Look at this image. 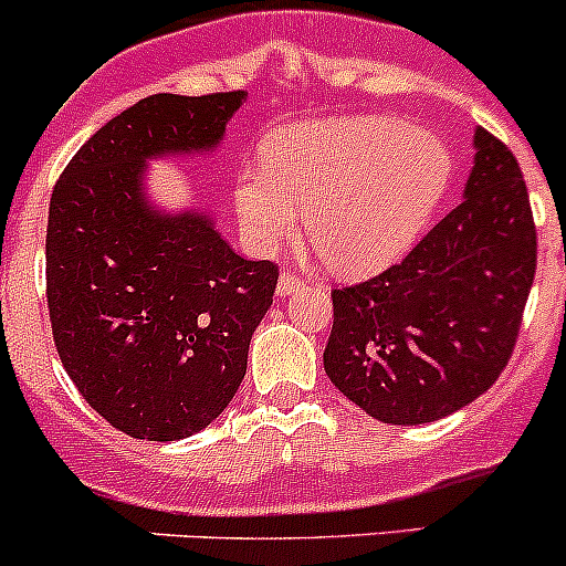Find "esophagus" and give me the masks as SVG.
<instances>
[{
    "mask_svg": "<svg viewBox=\"0 0 566 566\" xmlns=\"http://www.w3.org/2000/svg\"><path fill=\"white\" fill-rule=\"evenodd\" d=\"M301 279L298 276H293V273H282V276H279V284H276V290H279V295H293L295 290H301Z\"/></svg>",
    "mask_w": 566,
    "mask_h": 566,
    "instance_id": "1",
    "label": "esophagus"
}]
</instances>
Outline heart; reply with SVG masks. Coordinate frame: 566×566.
<instances>
[{
	"mask_svg": "<svg viewBox=\"0 0 566 566\" xmlns=\"http://www.w3.org/2000/svg\"><path fill=\"white\" fill-rule=\"evenodd\" d=\"M447 142L399 117L358 114L279 128L262 142V167L235 177L238 224L254 251L298 230L334 271L369 276L413 247L452 182Z\"/></svg>",
	"mask_w": 566,
	"mask_h": 566,
	"instance_id": "b5f03b06",
	"label": "heart"
}]
</instances>
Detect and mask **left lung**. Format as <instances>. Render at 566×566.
<instances>
[{
    "label": "left lung",
    "instance_id": "left-lung-1",
    "mask_svg": "<svg viewBox=\"0 0 566 566\" xmlns=\"http://www.w3.org/2000/svg\"><path fill=\"white\" fill-rule=\"evenodd\" d=\"M462 202L399 265L331 293V384L386 424L438 421L484 394L515 350L536 271L528 188L510 147L473 134Z\"/></svg>",
    "mask_w": 566,
    "mask_h": 566
}]
</instances>
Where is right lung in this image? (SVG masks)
I'll return each mask as SVG.
<instances>
[{
    "mask_svg": "<svg viewBox=\"0 0 566 566\" xmlns=\"http://www.w3.org/2000/svg\"><path fill=\"white\" fill-rule=\"evenodd\" d=\"M247 93H158L112 117L71 158L49 205L45 298L76 389L142 441L205 430L247 375L279 268L243 260L199 210L145 193L150 158L210 153Z\"/></svg>",
    "mask_w": 566,
    "mask_h": 566,
    "instance_id": "obj_1",
    "label": "right lung"
}]
</instances>
